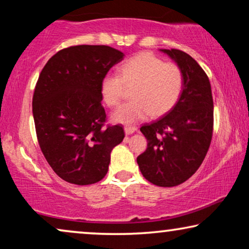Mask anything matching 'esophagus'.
Returning a JSON list of instances; mask_svg holds the SVG:
<instances>
[{"label":"esophagus","instance_id":"34e87169","mask_svg":"<svg viewBox=\"0 0 249 249\" xmlns=\"http://www.w3.org/2000/svg\"><path fill=\"white\" fill-rule=\"evenodd\" d=\"M137 130V128L136 127H124V132L125 135H131L134 134V132Z\"/></svg>","mask_w":249,"mask_h":249}]
</instances>
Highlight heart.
<instances>
[{
	"mask_svg": "<svg viewBox=\"0 0 249 249\" xmlns=\"http://www.w3.org/2000/svg\"><path fill=\"white\" fill-rule=\"evenodd\" d=\"M124 86H132V100L118 107L111 118L115 124L131 125L149 114L158 118L168 113L181 96L183 73L177 64L142 52L124 61L119 67V76L108 73L102 78V100L107 107H115Z\"/></svg>",
	"mask_w": 249,
	"mask_h": 249,
	"instance_id": "heart-1",
	"label": "heart"
}]
</instances>
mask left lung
Wrapping results in <instances>:
<instances>
[{
	"instance_id": "1",
	"label": "left lung",
	"mask_w": 249,
	"mask_h": 249,
	"mask_svg": "<svg viewBox=\"0 0 249 249\" xmlns=\"http://www.w3.org/2000/svg\"><path fill=\"white\" fill-rule=\"evenodd\" d=\"M160 51L181 69L183 89L164 117L141 128L147 148L137 163L153 185L173 187L189 179L205 159L213 132V98L209 77L189 54Z\"/></svg>"
}]
</instances>
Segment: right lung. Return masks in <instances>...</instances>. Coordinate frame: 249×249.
<instances>
[{"label":"right lung","instance_id":"1","mask_svg":"<svg viewBox=\"0 0 249 249\" xmlns=\"http://www.w3.org/2000/svg\"><path fill=\"white\" fill-rule=\"evenodd\" d=\"M124 54L105 45H77L47 61L33 97L37 139L53 171L74 185L105 177L111 152L124 141L121 125L103 128L101 80Z\"/></svg>","mask_w":249,"mask_h":249}]
</instances>
